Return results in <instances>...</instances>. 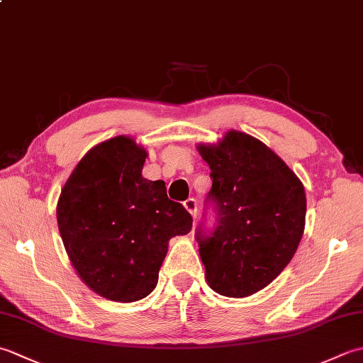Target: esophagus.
I'll list each match as a JSON object with an SVG mask.
<instances>
[{
    "label": "esophagus",
    "instance_id": "obj_1",
    "mask_svg": "<svg viewBox=\"0 0 363 363\" xmlns=\"http://www.w3.org/2000/svg\"><path fill=\"white\" fill-rule=\"evenodd\" d=\"M184 207L189 211V213L191 217L196 218V213H198V204H196V199L194 198H189L187 201H184Z\"/></svg>",
    "mask_w": 363,
    "mask_h": 363
}]
</instances>
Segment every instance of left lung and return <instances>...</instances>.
Returning a JSON list of instances; mask_svg holds the SVG:
<instances>
[{
	"label": "left lung",
	"mask_w": 363,
	"mask_h": 363,
	"mask_svg": "<svg viewBox=\"0 0 363 363\" xmlns=\"http://www.w3.org/2000/svg\"><path fill=\"white\" fill-rule=\"evenodd\" d=\"M196 148L211 167L209 198L218 211L212 237L196 235L206 281L223 296L254 295L298 250L306 226L304 186L273 150L240 130Z\"/></svg>",
	"instance_id": "obj_1"
}]
</instances>
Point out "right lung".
Instances as JSON below:
<instances>
[{"mask_svg":"<svg viewBox=\"0 0 363 363\" xmlns=\"http://www.w3.org/2000/svg\"><path fill=\"white\" fill-rule=\"evenodd\" d=\"M148 152L117 135L89 150L60 191L57 226L73 268L89 289L117 303L148 296L169 238L191 215L167 196L164 181L142 176Z\"/></svg>","mask_w":363,"mask_h":363,"instance_id":"obj_1","label":"right lung"}]
</instances>
